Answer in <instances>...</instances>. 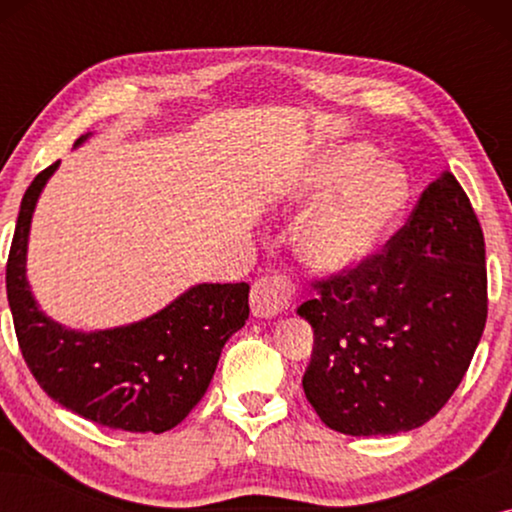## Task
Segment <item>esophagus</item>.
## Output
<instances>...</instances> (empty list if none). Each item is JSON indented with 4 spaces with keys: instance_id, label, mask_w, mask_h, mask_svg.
<instances>
[{
    "instance_id": "34e87169",
    "label": "esophagus",
    "mask_w": 512,
    "mask_h": 512,
    "mask_svg": "<svg viewBox=\"0 0 512 512\" xmlns=\"http://www.w3.org/2000/svg\"><path fill=\"white\" fill-rule=\"evenodd\" d=\"M293 291L296 286L286 272H270V275L258 277L251 286V312L254 317H277L291 307Z\"/></svg>"
}]
</instances>
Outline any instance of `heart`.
<instances>
[{"instance_id": "obj_1", "label": "heart", "mask_w": 512, "mask_h": 512, "mask_svg": "<svg viewBox=\"0 0 512 512\" xmlns=\"http://www.w3.org/2000/svg\"><path fill=\"white\" fill-rule=\"evenodd\" d=\"M366 144L345 146L307 174L298 198L314 200L341 186L314 212L298 235V254L312 270L345 275L368 261L394 228L408 198L396 167L375 163Z\"/></svg>"}]
</instances>
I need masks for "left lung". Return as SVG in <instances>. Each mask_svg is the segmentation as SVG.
<instances>
[{"instance_id":"obj_1","label":"left lung","mask_w":512,"mask_h":512,"mask_svg":"<svg viewBox=\"0 0 512 512\" xmlns=\"http://www.w3.org/2000/svg\"><path fill=\"white\" fill-rule=\"evenodd\" d=\"M298 314L314 328L307 401L345 436L412 431L450 401L487 321L485 237L454 174L345 275L314 279Z\"/></svg>"}]
</instances>
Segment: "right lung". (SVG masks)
<instances>
[{"mask_svg": "<svg viewBox=\"0 0 512 512\" xmlns=\"http://www.w3.org/2000/svg\"><path fill=\"white\" fill-rule=\"evenodd\" d=\"M55 167L27 186L6 261V298L23 359L55 403L90 422L132 433L170 431L205 396L223 345L249 319V284L193 286L153 317L111 331L55 324L39 312L25 279L30 219Z\"/></svg>", "mask_w": 512, "mask_h": 512, "instance_id": "add662e5", "label": "right lung"}]
</instances>
